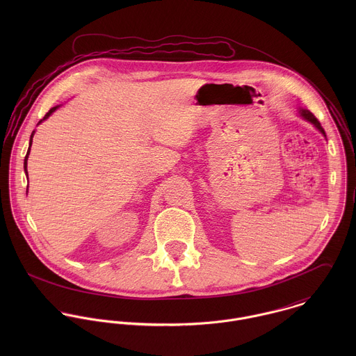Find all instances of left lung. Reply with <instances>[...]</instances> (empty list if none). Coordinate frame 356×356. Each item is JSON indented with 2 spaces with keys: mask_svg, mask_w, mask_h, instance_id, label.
Instances as JSON below:
<instances>
[{
  "mask_svg": "<svg viewBox=\"0 0 356 356\" xmlns=\"http://www.w3.org/2000/svg\"><path fill=\"white\" fill-rule=\"evenodd\" d=\"M302 116H303L305 119H307L308 122H311V123H312V124H314V126H315V127H316V129H318V130L325 136V130H323V127L321 126L319 120H318V119H316V118H315L309 111H307V109H302ZM325 137H326V136H325Z\"/></svg>",
  "mask_w": 356,
  "mask_h": 356,
  "instance_id": "1",
  "label": "left lung"
}]
</instances>
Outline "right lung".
<instances>
[{
	"instance_id": "1",
	"label": "right lung",
	"mask_w": 356,
	"mask_h": 356,
	"mask_svg": "<svg viewBox=\"0 0 356 356\" xmlns=\"http://www.w3.org/2000/svg\"><path fill=\"white\" fill-rule=\"evenodd\" d=\"M57 108H58V105H57V106H53V108H51V111H49V112L45 115L44 120H45L47 118H49V116L51 115V112H54ZM41 122H42V120H41ZM41 122H40V123H41ZM33 134H34V133H33ZM33 134H31V138H30V147H31V143H33V141H31V140H33ZM30 147H29V151H27V154H26V157H24V171H26V172H27V157H29V153H30Z\"/></svg>"
}]
</instances>
